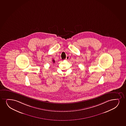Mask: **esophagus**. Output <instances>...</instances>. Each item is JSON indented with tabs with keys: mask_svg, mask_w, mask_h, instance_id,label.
Masks as SVG:
<instances>
[{
	"mask_svg": "<svg viewBox=\"0 0 126 126\" xmlns=\"http://www.w3.org/2000/svg\"><path fill=\"white\" fill-rule=\"evenodd\" d=\"M69 56H67L66 57V58H65V60H66V61H68V60H69Z\"/></svg>",
	"mask_w": 126,
	"mask_h": 126,
	"instance_id": "1",
	"label": "esophagus"
}]
</instances>
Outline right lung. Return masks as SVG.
<instances>
[{
  "label": "right lung",
  "mask_w": 126,
  "mask_h": 126,
  "mask_svg": "<svg viewBox=\"0 0 126 126\" xmlns=\"http://www.w3.org/2000/svg\"><path fill=\"white\" fill-rule=\"evenodd\" d=\"M52 62L53 63H55V61H54V59H53L52 60Z\"/></svg>",
  "instance_id": "1"
}]
</instances>
